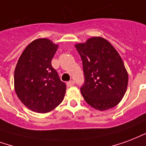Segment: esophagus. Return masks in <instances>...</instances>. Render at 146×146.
Returning <instances> with one entry per match:
<instances>
[{
    "label": "esophagus",
    "instance_id": "1",
    "mask_svg": "<svg viewBox=\"0 0 146 146\" xmlns=\"http://www.w3.org/2000/svg\"><path fill=\"white\" fill-rule=\"evenodd\" d=\"M74 84H75V83H74L73 80H70V81L66 83V85H67L68 87H73V85H74Z\"/></svg>",
    "mask_w": 146,
    "mask_h": 146
}]
</instances>
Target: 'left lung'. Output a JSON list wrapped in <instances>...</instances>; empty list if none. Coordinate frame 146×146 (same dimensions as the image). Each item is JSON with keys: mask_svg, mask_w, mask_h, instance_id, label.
<instances>
[{"mask_svg": "<svg viewBox=\"0 0 146 146\" xmlns=\"http://www.w3.org/2000/svg\"><path fill=\"white\" fill-rule=\"evenodd\" d=\"M75 47L83 62L85 80L80 91L84 100L98 111L116 106L128 83V72L119 53L101 37L90 38Z\"/></svg>", "mask_w": 146, "mask_h": 146, "instance_id": "obj_1", "label": "left lung"}]
</instances>
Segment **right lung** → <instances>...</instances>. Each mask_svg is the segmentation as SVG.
<instances>
[{
	"instance_id": "1",
	"label": "right lung",
	"mask_w": 146,
	"mask_h": 146,
	"mask_svg": "<svg viewBox=\"0 0 146 146\" xmlns=\"http://www.w3.org/2000/svg\"><path fill=\"white\" fill-rule=\"evenodd\" d=\"M59 46L38 38L25 48L15 70V90L24 105L37 113H48L63 100L66 87L52 68Z\"/></svg>"
}]
</instances>
